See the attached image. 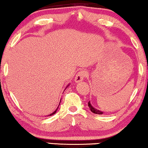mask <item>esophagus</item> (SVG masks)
<instances>
[{
    "instance_id": "1",
    "label": "esophagus",
    "mask_w": 148,
    "mask_h": 148,
    "mask_svg": "<svg viewBox=\"0 0 148 148\" xmlns=\"http://www.w3.org/2000/svg\"><path fill=\"white\" fill-rule=\"evenodd\" d=\"M86 75V72L85 71H81L76 75L75 77V83H79V82L83 81L84 77Z\"/></svg>"
}]
</instances>
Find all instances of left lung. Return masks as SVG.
Here are the masks:
<instances>
[{
  "instance_id": "8db88e82",
  "label": "left lung",
  "mask_w": 148,
  "mask_h": 148,
  "mask_svg": "<svg viewBox=\"0 0 148 148\" xmlns=\"http://www.w3.org/2000/svg\"><path fill=\"white\" fill-rule=\"evenodd\" d=\"M88 107H89V108H90V109L91 112H92V113H94V114H100V115L105 114V112H102V111H101V110H99V109H97L95 108V107H94L92 105H91L90 101H89V102H88Z\"/></svg>"
}]
</instances>
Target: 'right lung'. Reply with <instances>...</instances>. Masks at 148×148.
<instances>
[{"label":"right lung","mask_w":148,"mask_h":148,"mask_svg":"<svg viewBox=\"0 0 148 148\" xmlns=\"http://www.w3.org/2000/svg\"><path fill=\"white\" fill-rule=\"evenodd\" d=\"M69 85H70V84H68V86H66V88L67 87H68V86H69ZM60 101H61V99H60ZM60 103H59L58 106V107H57V108H56V110L54 111V112H53V113H51V114H49V115H48V116H52V115H53V114H56V112H57V110H58V108L59 105H60Z\"/></svg>","instance_id":"add662e5"}]
</instances>
